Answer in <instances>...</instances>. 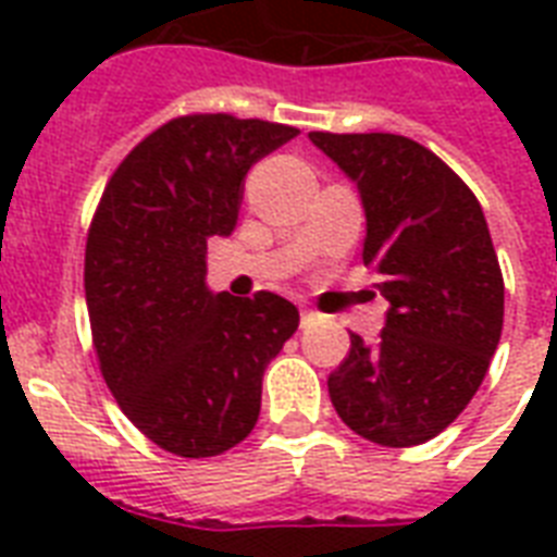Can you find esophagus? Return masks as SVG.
I'll use <instances>...</instances> for the list:
<instances>
[{
  "label": "esophagus",
  "mask_w": 557,
  "mask_h": 557,
  "mask_svg": "<svg viewBox=\"0 0 557 557\" xmlns=\"http://www.w3.org/2000/svg\"><path fill=\"white\" fill-rule=\"evenodd\" d=\"M300 318H304V326H306V323H312L318 314H314L312 309H300Z\"/></svg>",
  "instance_id": "obj_1"
}]
</instances>
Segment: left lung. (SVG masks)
I'll use <instances>...</instances> for the list:
<instances>
[{
	"label": "left lung",
	"mask_w": 557,
	"mask_h": 557,
	"mask_svg": "<svg viewBox=\"0 0 557 557\" xmlns=\"http://www.w3.org/2000/svg\"><path fill=\"white\" fill-rule=\"evenodd\" d=\"M361 193L364 265L389 304L379 344L349 335L330 375L344 424L384 448L442 433L483 384L503 332V274L483 208L428 147L389 133H309Z\"/></svg>",
	"instance_id": "obj_1"
}]
</instances>
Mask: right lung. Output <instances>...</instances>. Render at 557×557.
Returning <instances> with one entry per match:
<instances>
[{
    "mask_svg": "<svg viewBox=\"0 0 557 557\" xmlns=\"http://www.w3.org/2000/svg\"><path fill=\"white\" fill-rule=\"evenodd\" d=\"M297 135L257 117H173L112 173L86 239V306L107 387L176 457L253 431L262 372L300 314L274 292H210L208 239L231 236L248 170Z\"/></svg>",
    "mask_w": 557,
    "mask_h": 557,
    "instance_id": "right-lung-1",
    "label": "right lung"
}]
</instances>
